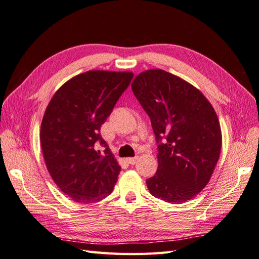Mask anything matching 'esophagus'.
<instances>
[{
	"label": "esophagus",
	"instance_id": "34e87169",
	"mask_svg": "<svg viewBox=\"0 0 259 259\" xmlns=\"http://www.w3.org/2000/svg\"><path fill=\"white\" fill-rule=\"evenodd\" d=\"M137 161H138V156H136V157H128L127 158V162L129 164H131V165H135L137 163Z\"/></svg>",
	"mask_w": 259,
	"mask_h": 259
}]
</instances>
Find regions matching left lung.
Wrapping results in <instances>:
<instances>
[{
    "label": "left lung",
    "instance_id": "left-lung-1",
    "mask_svg": "<svg viewBox=\"0 0 259 259\" xmlns=\"http://www.w3.org/2000/svg\"><path fill=\"white\" fill-rule=\"evenodd\" d=\"M131 89L158 143L149 191L165 202L190 200L209 183L220 157L222 135L213 107L194 85L160 69L141 72Z\"/></svg>",
    "mask_w": 259,
    "mask_h": 259
}]
</instances>
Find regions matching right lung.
Returning a JSON list of instances; mask_svg holds the SVG:
<instances>
[{"instance_id": "add662e5", "label": "right lung", "mask_w": 259, "mask_h": 259, "mask_svg": "<svg viewBox=\"0 0 259 259\" xmlns=\"http://www.w3.org/2000/svg\"><path fill=\"white\" fill-rule=\"evenodd\" d=\"M134 73L93 70L65 82L51 98L41 121L46 166L72 200L93 203L111 194L119 166L101 136V127ZM98 144L106 149L98 150Z\"/></svg>"}]
</instances>
